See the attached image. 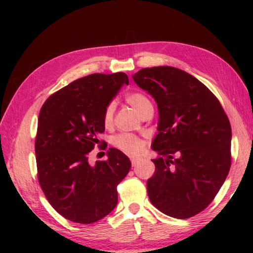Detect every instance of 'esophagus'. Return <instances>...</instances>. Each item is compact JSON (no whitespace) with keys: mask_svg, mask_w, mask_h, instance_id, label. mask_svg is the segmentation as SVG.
Returning a JSON list of instances; mask_svg holds the SVG:
<instances>
[{"mask_svg":"<svg viewBox=\"0 0 253 253\" xmlns=\"http://www.w3.org/2000/svg\"><path fill=\"white\" fill-rule=\"evenodd\" d=\"M138 161H139L138 157H130V162H131V165L132 166H135Z\"/></svg>","mask_w":253,"mask_h":253,"instance_id":"34e87169","label":"esophagus"}]
</instances>
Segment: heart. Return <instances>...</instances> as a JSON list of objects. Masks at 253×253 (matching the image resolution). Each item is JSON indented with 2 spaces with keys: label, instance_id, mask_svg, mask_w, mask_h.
<instances>
[{
  "label": "heart",
  "instance_id": "1",
  "mask_svg": "<svg viewBox=\"0 0 253 253\" xmlns=\"http://www.w3.org/2000/svg\"><path fill=\"white\" fill-rule=\"evenodd\" d=\"M126 100L128 104L134 107L139 115L147 108V107L152 106L151 100L140 91H132L129 92L126 96ZM114 110H115V104L110 102L108 106L106 107L104 113V124L106 126H109L113 123L114 118ZM114 145L122 151L126 152L131 155H137L143 151L145 147V143L142 139L138 138L131 134H121L114 138Z\"/></svg>",
  "mask_w": 253,
  "mask_h": 253
}]
</instances>
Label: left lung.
<instances>
[{"mask_svg":"<svg viewBox=\"0 0 253 253\" xmlns=\"http://www.w3.org/2000/svg\"><path fill=\"white\" fill-rule=\"evenodd\" d=\"M132 79L158 107V134L152 148L160 157L153 160L148 198L166 215L194 216L212 202L228 176L229 118L207 85L177 68H145Z\"/></svg>","mask_w":253,"mask_h":253,"instance_id":"obj_1","label":"left lung"}]
</instances>
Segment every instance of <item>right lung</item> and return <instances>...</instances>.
Returning a JSON list of instances; mask_svg holds the SVG:
<instances>
[{
	"label": "right lung",
	"instance_id": "add662e5",
	"mask_svg": "<svg viewBox=\"0 0 253 253\" xmlns=\"http://www.w3.org/2000/svg\"><path fill=\"white\" fill-rule=\"evenodd\" d=\"M128 84L124 72L89 75L42 106L36 138L38 178L49 203L67 220L90 224L116 208L117 185L129 172V158L111 147L108 160L90 165L88 155L105 131L106 107Z\"/></svg>",
	"mask_w": 253,
	"mask_h": 253
}]
</instances>
